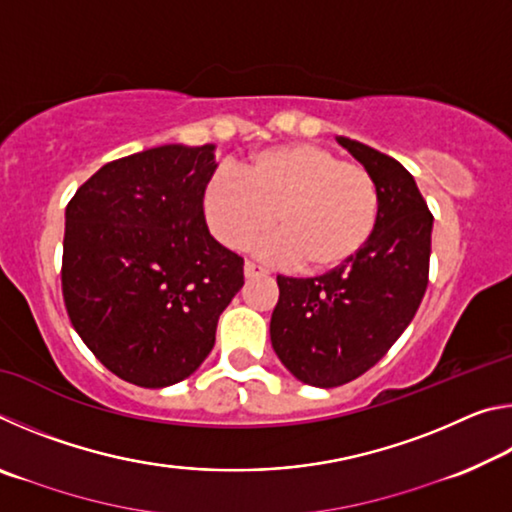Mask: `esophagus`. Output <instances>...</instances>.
Listing matches in <instances>:
<instances>
[{
	"instance_id": "obj_1",
	"label": "esophagus",
	"mask_w": 512,
	"mask_h": 512,
	"mask_svg": "<svg viewBox=\"0 0 512 512\" xmlns=\"http://www.w3.org/2000/svg\"><path fill=\"white\" fill-rule=\"evenodd\" d=\"M244 273H246V277H259V275H266L268 271H266V268L259 266V264H255V262H246L244 264Z\"/></svg>"
}]
</instances>
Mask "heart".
I'll list each match as a JSON object with an SVG mask.
<instances>
[{"instance_id":"heart-1","label":"heart","mask_w":512,"mask_h":512,"mask_svg":"<svg viewBox=\"0 0 512 512\" xmlns=\"http://www.w3.org/2000/svg\"><path fill=\"white\" fill-rule=\"evenodd\" d=\"M212 235L228 248L257 244L275 264H298L311 273L348 264L368 244L379 214L372 173L318 144H287L257 153L244 176L216 171L203 192Z\"/></svg>"}]
</instances>
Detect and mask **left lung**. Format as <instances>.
I'll use <instances>...</instances> for the list:
<instances>
[{
	"instance_id": "1",
	"label": "left lung",
	"mask_w": 512,
	"mask_h": 512,
	"mask_svg": "<svg viewBox=\"0 0 512 512\" xmlns=\"http://www.w3.org/2000/svg\"><path fill=\"white\" fill-rule=\"evenodd\" d=\"M379 189L368 244L318 277L277 275L273 350L293 377L334 388L361 377L391 350L429 284L433 214L409 171L391 155L339 137Z\"/></svg>"
}]
</instances>
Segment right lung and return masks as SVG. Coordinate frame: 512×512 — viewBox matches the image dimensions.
<instances>
[{
	"label": "right lung",
	"mask_w": 512,
	"mask_h": 512,
	"mask_svg": "<svg viewBox=\"0 0 512 512\" xmlns=\"http://www.w3.org/2000/svg\"><path fill=\"white\" fill-rule=\"evenodd\" d=\"M214 169L212 144L158 146L103 164L67 203V316L128 384L162 388L192 375L244 287V259L205 223Z\"/></svg>",
	"instance_id": "right-lung-1"
}]
</instances>
